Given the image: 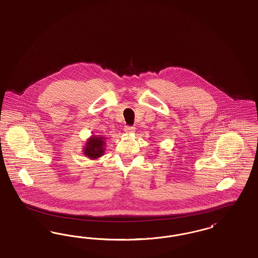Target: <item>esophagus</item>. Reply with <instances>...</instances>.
I'll use <instances>...</instances> for the list:
<instances>
[{
  "instance_id": "obj_1",
  "label": "esophagus",
  "mask_w": 258,
  "mask_h": 258,
  "mask_svg": "<svg viewBox=\"0 0 258 258\" xmlns=\"http://www.w3.org/2000/svg\"><path fill=\"white\" fill-rule=\"evenodd\" d=\"M135 130H136V128H135L134 126H130V125H126L125 127H124V131L126 132V133H134Z\"/></svg>"
}]
</instances>
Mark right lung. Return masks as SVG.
I'll return each mask as SVG.
<instances>
[{
  "label": "right lung",
  "instance_id": "1",
  "mask_svg": "<svg viewBox=\"0 0 258 258\" xmlns=\"http://www.w3.org/2000/svg\"><path fill=\"white\" fill-rule=\"evenodd\" d=\"M104 138L103 137H91L87 142V146L84 149L85 155L90 159L101 157L104 153Z\"/></svg>",
  "mask_w": 258,
  "mask_h": 258
}]
</instances>
